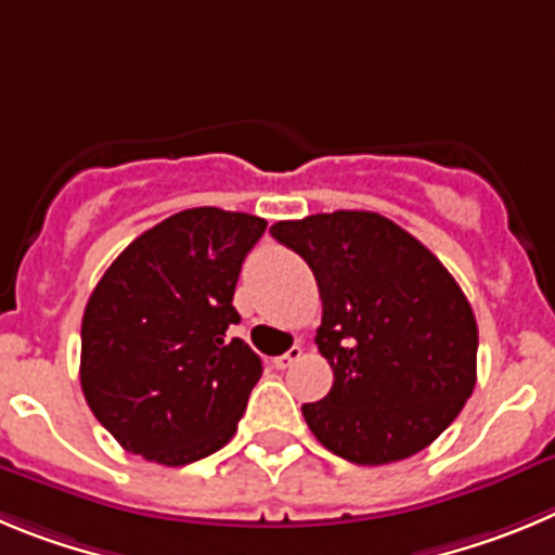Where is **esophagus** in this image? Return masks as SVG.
<instances>
[{
	"label": "esophagus",
	"mask_w": 555,
	"mask_h": 555,
	"mask_svg": "<svg viewBox=\"0 0 555 555\" xmlns=\"http://www.w3.org/2000/svg\"><path fill=\"white\" fill-rule=\"evenodd\" d=\"M301 353H304L301 346H293L287 353H282V357L273 359V364H276V367H289V364H296L298 359H301Z\"/></svg>",
	"instance_id": "34e87169"
}]
</instances>
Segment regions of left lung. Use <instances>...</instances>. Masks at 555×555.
Listing matches in <instances>:
<instances>
[{"mask_svg":"<svg viewBox=\"0 0 555 555\" xmlns=\"http://www.w3.org/2000/svg\"><path fill=\"white\" fill-rule=\"evenodd\" d=\"M271 234L312 268L321 289L314 343L334 384L301 406L309 431L371 467L431 446L476 387L478 326L456 279L378 212H321L273 223Z\"/></svg>","mask_w":555,"mask_h":555,"instance_id":"8db88e82","label":"left lung"}]
</instances>
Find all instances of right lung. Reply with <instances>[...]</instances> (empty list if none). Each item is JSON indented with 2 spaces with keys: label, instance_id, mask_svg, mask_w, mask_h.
Masks as SVG:
<instances>
[{
  "label": "right lung",
  "instance_id": "add662e5",
  "mask_svg": "<svg viewBox=\"0 0 555 555\" xmlns=\"http://www.w3.org/2000/svg\"><path fill=\"white\" fill-rule=\"evenodd\" d=\"M268 223L184 209L129 243L82 314L79 382L118 446L182 467L237 431L262 362L229 326L243 259Z\"/></svg>",
  "mask_w": 555,
  "mask_h": 555
}]
</instances>
